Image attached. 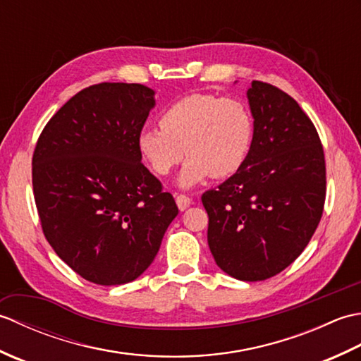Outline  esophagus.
Listing matches in <instances>:
<instances>
[{
  "instance_id": "34e87169",
  "label": "esophagus",
  "mask_w": 361,
  "mask_h": 361,
  "mask_svg": "<svg viewBox=\"0 0 361 361\" xmlns=\"http://www.w3.org/2000/svg\"><path fill=\"white\" fill-rule=\"evenodd\" d=\"M176 206H178L180 211H185L189 208V204L192 203V198H190L189 195H185V194H178L176 195Z\"/></svg>"
}]
</instances>
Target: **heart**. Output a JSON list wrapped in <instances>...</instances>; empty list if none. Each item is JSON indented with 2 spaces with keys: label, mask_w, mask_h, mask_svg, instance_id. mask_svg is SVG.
Returning <instances> with one entry per match:
<instances>
[{
  "label": "heart",
  "mask_w": 361,
  "mask_h": 361,
  "mask_svg": "<svg viewBox=\"0 0 361 361\" xmlns=\"http://www.w3.org/2000/svg\"><path fill=\"white\" fill-rule=\"evenodd\" d=\"M159 127H145L136 137L137 152L150 171L166 176L186 161L180 186L234 175L255 142V118L247 102L234 96L192 93L163 110Z\"/></svg>",
  "instance_id": "1"
}]
</instances>
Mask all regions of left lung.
<instances>
[{
	"mask_svg": "<svg viewBox=\"0 0 361 361\" xmlns=\"http://www.w3.org/2000/svg\"><path fill=\"white\" fill-rule=\"evenodd\" d=\"M248 159L202 202L217 265L240 281H264L295 262L323 216L326 159L319 135L293 97L252 80Z\"/></svg>",
	"mask_w": 361,
	"mask_h": 361,
	"instance_id": "1",
	"label": "left lung"
}]
</instances>
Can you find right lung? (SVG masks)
Here are the masks:
<instances>
[{
	"mask_svg": "<svg viewBox=\"0 0 361 361\" xmlns=\"http://www.w3.org/2000/svg\"><path fill=\"white\" fill-rule=\"evenodd\" d=\"M153 94L141 83L91 85L54 114L35 144L32 188L46 240L99 286L147 270L178 214L136 145Z\"/></svg>",
	"mask_w": 361,
	"mask_h": 361,
	"instance_id": "right-lung-1",
	"label": "right lung"
}]
</instances>
